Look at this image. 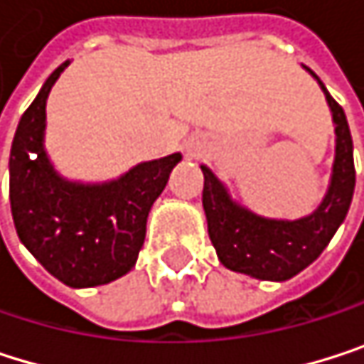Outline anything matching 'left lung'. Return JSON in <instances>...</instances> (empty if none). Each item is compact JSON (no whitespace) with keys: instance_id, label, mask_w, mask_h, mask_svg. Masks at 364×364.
<instances>
[{"instance_id":"1","label":"left lung","mask_w":364,"mask_h":364,"mask_svg":"<svg viewBox=\"0 0 364 364\" xmlns=\"http://www.w3.org/2000/svg\"><path fill=\"white\" fill-rule=\"evenodd\" d=\"M324 91L335 123V161L328 190L318 209L299 220H273L232 200L228 188L205 164L203 207L209 237L220 262L237 273L262 282H286L307 269L343 224L354 196V146L343 108L324 82L303 65Z\"/></svg>"}]
</instances>
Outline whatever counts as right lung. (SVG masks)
Returning a JSON list of instances; mask_svg holds the SVG:
<instances>
[{"label":"right lung","mask_w":364,"mask_h":364,"mask_svg":"<svg viewBox=\"0 0 364 364\" xmlns=\"http://www.w3.org/2000/svg\"><path fill=\"white\" fill-rule=\"evenodd\" d=\"M70 61L61 63L18 121L10 149V207L29 254L61 284H110L136 264L146 218L181 153L140 161L104 183L61 176L44 149L46 100Z\"/></svg>","instance_id":"add662e5"}]
</instances>
